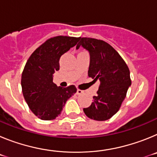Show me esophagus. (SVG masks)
<instances>
[{"label":"esophagus","mask_w":157,"mask_h":157,"mask_svg":"<svg viewBox=\"0 0 157 157\" xmlns=\"http://www.w3.org/2000/svg\"><path fill=\"white\" fill-rule=\"evenodd\" d=\"M83 93H84V92H83V90H79V89H78L76 94H77L78 95H80V94H82Z\"/></svg>","instance_id":"obj_1"}]
</instances>
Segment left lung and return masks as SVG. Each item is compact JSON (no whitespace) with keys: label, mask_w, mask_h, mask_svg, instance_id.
Returning <instances> with one entry per match:
<instances>
[{"label":"left lung","mask_w":157,"mask_h":157,"mask_svg":"<svg viewBox=\"0 0 157 157\" xmlns=\"http://www.w3.org/2000/svg\"><path fill=\"white\" fill-rule=\"evenodd\" d=\"M76 46L90 52L88 75L100 80L97 95L91 105L83 109L87 117L98 121L109 120L120 110L131 85L130 70L120 54L109 43L91 37H79Z\"/></svg>","instance_id":"8db88e82"}]
</instances>
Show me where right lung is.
<instances>
[{"mask_svg": "<svg viewBox=\"0 0 157 157\" xmlns=\"http://www.w3.org/2000/svg\"><path fill=\"white\" fill-rule=\"evenodd\" d=\"M79 37L56 36L48 38L30 55L22 73L23 97L32 112L42 120H52L61 113L67 99L77 89L66 88L52 82V75L59 69V58L77 44Z\"/></svg>", "mask_w": 157, "mask_h": 157, "instance_id": "obj_1", "label": "right lung"}]
</instances>
